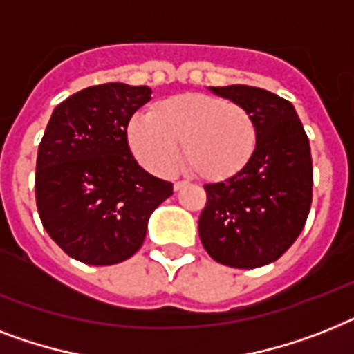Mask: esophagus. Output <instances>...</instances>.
Wrapping results in <instances>:
<instances>
[{
	"mask_svg": "<svg viewBox=\"0 0 354 354\" xmlns=\"http://www.w3.org/2000/svg\"><path fill=\"white\" fill-rule=\"evenodd\" d=\"M187 185H189V182H176V183H174V191H182V189H183V187H187Z\"/></svg>",
	"mask_w": 354,
	"mask_h": 354,
	"instance_id": "34e87169",
	"label": "esophagus"
}]
</instances>
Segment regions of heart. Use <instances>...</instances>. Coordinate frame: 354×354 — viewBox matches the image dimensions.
Wrapping results in <instances>:
<instances>
[{"mask_svg":"<svg viewBox=\"0 0 354 354\" xmlns=\"http://www.w3.org/2000/svg\"><path fill=\"white\" fill-rule=\"evenodd\" d=\"M183 156L203 180L223 182L249 165L258 145L257 123L247 109L209 94L160 100L127 125L132 154L156 176H171Z\"/></svg>","mask_w":354,"mask_h":354,"instance_id":"b5f03b06","label":"heart"}]
</instances>
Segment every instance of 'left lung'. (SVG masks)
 Returning a JSON list of instances; mask_svg holds the SVG:
<instances>
[{
    "mask_svg": "<svg viewBox=\"0 0 354 354\" xmlns=\"http://www.w3.org/2000/svg\"><path fill=\"white\" fill-rule=\"evenodd\" d=\"M209 88L249 111L258 145L240 174L205 185L200 240L223 266H267L295 243L306 225L313 200L309 140L292 103L283 97L249 85Z\"/></svg>",
    "mask_w": 354,
    "mask_h": 354,
    "instance_id": "obj_1",
    "label": "left lung"
}]
</instances>
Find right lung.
<instances>
[{"instance_id": "right-lung-1", "label": "right lung", "mask_w": 354, "mask_h": 354, "mask_svg": "<svg viewBox=\"0 0 354 354\" xmlns=\"http://www.w3.org/2000/svg\"><path fill=\"white\" fill-rule=\"evenodd\" d=\"M151 88L103 83L54 109L37 149L36 203L48 236L74 260L114 266L142 247L172 183L143 171L127 143Z\"/></svg>"}]
</instances>
